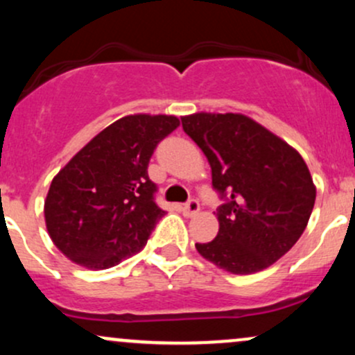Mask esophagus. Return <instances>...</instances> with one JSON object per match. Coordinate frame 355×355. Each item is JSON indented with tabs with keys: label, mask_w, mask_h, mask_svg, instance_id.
<instances>
[{
	"label": "esophagus",
	"mask_w": 355,
	"mask_h": 355,
	"mask_svg": "<svg viewBox=\"0 0 355 355\" xmlns=\"http://www.w3.org/2000/svg\"><path fill=\"white\" fill-rule=\"evenodd\" d=\"M198 210H200V203H198L197 200H193V198L183 205V214H185L187 217H193V215L198 214Z\"/></svg>",
	"instance_id": "obj_1"
}]
</instances>
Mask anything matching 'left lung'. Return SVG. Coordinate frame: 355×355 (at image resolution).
I'll return each mask as SVG.
<instances>
[{"instance_id": "obj_1", "label": "left lung", "mask_w": 355, "mask_h": 355, "mask_svg": "<svg viewBox=\"0 0 355 355\" xmlns=\"http://www.w3.org/2000/svg\"><path fill=\"white\" fill-rule=\"evenodd\" d=\"M182 126L209 160L211 185L227 197L217 237L195 243L198 254L235 275L270 267L304 234L315 203L304 158L242 113H191Z\"/></svg>"}]
</instances>
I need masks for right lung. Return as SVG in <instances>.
Returning <instances> with one entry per match:
<instances>
[{"mask_svg": "<svg viewBox=\"0 0 355 355\" xmlns=\"http://www.w3.org/2000/svg\"><path fill=\"white\" fill-rule=\"evenodd\" d=\"M175 115L133 113L93 137L53 178L44 223L76 266L105 270L145 247L165 211L148 178L155 146L178 128Z\"/></svg>", "mask_w": 355, "mask_h": 355, "instance_id": "right-lung-1", "label": "right lung"}]
</instances>
